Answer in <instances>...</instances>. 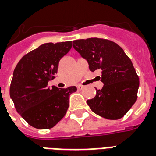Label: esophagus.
I'll return each instance as SVG.
<instances>
[{
	"label": "esophagus",
	"mask_w": 156,
	"mask_h": 156,
	"mask_svg": "<svg viewBox=\"0 0 156 156\" xmlns=\"http://www.w3.org/2000/svg\"><path fill=\"white\" fill-rule=\"evenodd\" d=\"M84 87L85 86H82V85H78V86H77V88H78V90H82V89H84Z\"/></svg>",
	"instance_id": "1"
}]
</instances>
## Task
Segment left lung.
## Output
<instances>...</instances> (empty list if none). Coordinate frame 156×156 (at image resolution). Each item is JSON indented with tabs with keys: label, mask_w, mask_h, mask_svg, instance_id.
Returning <instances> with one entry per match:
<instances>
[{
	"label": "left lung",
	"mask_w": 156,
	"mask_h": 156,
	"mask_svg": "<svg viewBox=\"0 0 156 156\" xmlns=\"http://www.w3.org/2000/svg\"><path fill=\"white\" fill-rule=\"evenodd\" d=\"M73 48L88 62L91 71L101 70L102 89L87 100L98 116L118 120L126 114L137 99L139 77L130 58L116 43L99 38L73 41Z\"/></svg>",
	"instance_id": "8db88e82"
}]
</instances>
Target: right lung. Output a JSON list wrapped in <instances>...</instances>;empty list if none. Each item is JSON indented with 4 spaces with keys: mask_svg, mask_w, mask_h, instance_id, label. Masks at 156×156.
I'll return each instance as SVG.
<instances>
[{
    "mask_svg": "<svg viewBox=\"0 0 156 156\" xmlns=\"http://www.w3.org/2000/svg\"><path fill=\"white\" fill-rule=\"evenodd\" d=\"M71 43L42 44L23 56L14 70L10 98L18 113L36 129H51L62 120L69 107V97L77 90L76 86H48Z\"/></svg>",
    "mask_w": 156,
    "mask_h": 156,
    "instance_id": "1",
    "label": "right lung"
}]
</instances>
